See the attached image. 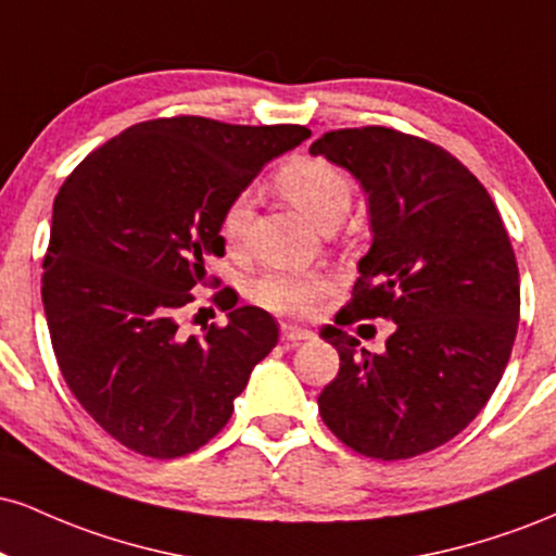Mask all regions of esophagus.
Here are the masks:
<instances>
[{
	"instance_id": "esophagus-1",
	"label": "esophagus",
	"mask_w": 556,
	"mask_h": 556,
	"mask_svg": "<svg viewBox=\"0 0 556 556\" xmlns=\"http://www.w3.org/2000/svg\"><path fill=\"white\" fill-rule=\"evenodd\" d=\"M314 340V331L305 327H295V324H282V342L290 348V344Z\"/></svg>"
}]
</instances>
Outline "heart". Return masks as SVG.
Masks as SVG:
<instances>
[{"label": "heart", "mask_w": 556, "mask_h": 556, "mask_svg": "<svg viewBox=\"0 0 556 556\" xmlns=\"http://www.w3.org/2000/svg\"><path fill=\"white\" fill-rule=\"evenodd\" d=\"M277 188L290 203L314 219L318 227H331L348 214L353 201V180L342 167L321 156L290 159L277 172ZM253 195L242 193L227 201L219 219V232L227 245H240L251 225ZM331 279L318 271H264L248 287V295L261 308L282 316H305L329 295Z\"/></svg>", "instance_id": "heart-1"}]
</instances>
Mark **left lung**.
Returning a JSON list of instances; mask_svg holds the SVG:
<instances>
[{
    "mask_svg": "<svg viewBox=\"0 0 556 556\" xmlns=\"http://www.w3.org/2000/svg\"><path fill=\"white\" fill-rule=\"evenodd\" d=\"M348 169L368 201L374 242L337 327L321 337L340 374L318 413L340 442L376 460L437 450L483 410L520 321L518 261L481 182L424 138L389 127L331 130L311 146ZM392 317L384 354L340 326Z\"/></svg>",
    "mask_w": 556,
    "mask_h": 556,
    "instance_id": "1",
    "label": "left lung"
}]
</instances>
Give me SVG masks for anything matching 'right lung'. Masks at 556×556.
Here are the masks:
<instances>
[{
    "label": "right lung",
    "mask_w": 556,
    "mask_h": 556,
    "mask_svg": "<svg viewBox=\"0 0 556 556\" xmlns=\"http://www.w3.org/2000/svg\"><path fill=\"white\" fill-rule=\"evenodd\" d=\"M303 125L206 117L127 127L75 167L54 198L41 298L70 392L127 450L172 460L216 437L279 327L222 290L225 327L185 337L180 308L225 256L219 219Z\"/></svg>",
    "instance_id": "right-lung-1"
}]
</instances>
